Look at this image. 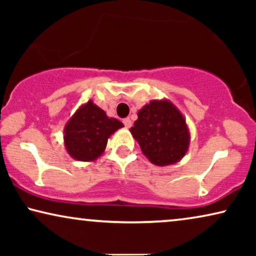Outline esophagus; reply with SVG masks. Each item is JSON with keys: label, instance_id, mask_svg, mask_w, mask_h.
<instances>
[{"label": "esophagus", "instance_id": "1", "mask_svg": "<svg viewBox=\"0 0 256 256\" xmlns=\"http://www.w3.org/2000/svg\"><path fill=\"white\" fill-rule=\"evenodd\" d=\"M124 124L126 128H130L132 124V122L130 118H124Z\"/></svg>", "mask_w": 256, "mask_h": 256}]
</instances>
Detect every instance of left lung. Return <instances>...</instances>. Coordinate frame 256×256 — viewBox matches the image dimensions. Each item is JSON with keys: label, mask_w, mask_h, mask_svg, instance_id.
Wrapping results in <instances>:
<instances>
[{"label": "left lung", "mask_w": 256, "mask_h": 256, "mask_svg": "<svg viewBox=\"0 0 256 256\" xmlns=\"http://www.w3.org/2000/svg\"><path fill=\"white\" fill-rule=\"evenodd\" d=\"M138 116L130 132L152 164L171 166L186 155L190 132L183 114L170 100H152Z\"/></svg>", "instance_id": "1"}]
</instances>
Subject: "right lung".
<instances>
[{
  "label": "right lung",
  "mask_w": 256,
  "mask_h": 256,
  "mask_svg": "<svg viewBox=\"0 0 256 256\" xmlns=\"http://www.w3.org/2000/svg\"><path fill=\"white\" fill-rule=\"evenodd\" d=\"M124 124L107 116L92 100L80 106L64 128V146L72 158L93 162L102 155L107 141Z\"/></svg>",
  "instance_id": "1"
}]
</instances>
